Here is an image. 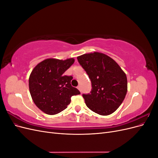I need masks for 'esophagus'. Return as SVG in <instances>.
Returning a JSON list of instances; mask_svg holds the SVG:
<instances>
[{
    "instance_id": "obj_1",
    "label": "esophagus",
    "mask_w": 158,
    "mask_h": 158,
    "mask_svg": "<svg viewBox=\"0 0 158 158\" xmlns=\"http://www.w3.org/2000/svg\"><path fill=\"white\" fill-rule=\"evenodd\" d=\"M77 88L80 91V92H81V86H80V85H78V86L77 87Z\"/></svg>"
}]
</instances>
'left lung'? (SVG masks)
I'll use <instances>...</instances> for the list:
<instances>
[{
  "label": "left lung",
  "mask_w": 158,
  "mask_h": 158,
  "mask_svg": "<svg viewBox=\"0 0 158 158\" xmlns=\"http://www.w3.org/2000/svg\"><path fill=\"white\" fill-rule=\"evenodd\" d=\"M77 59L92 82L90 94L82 95L87 107L100 115L112 114L126 96V74L113 59L102 52L84 54Z\"/></svg>",
  "instance_id": "left-lung-1"
}]
</instances>
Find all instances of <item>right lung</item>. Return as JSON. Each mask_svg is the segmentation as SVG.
<instances>
[{"mask_svg":"<svg viewBox=\"0 0 158 158\" xmlns=\"http://www.w3.org/2000/svg\"><path fill=\"white\" fill-rule=\"evenodd\" d=\"M74 63L73 58L66 60L47 59L37 64L29 78V89L36 106L47 114H56L70 103L73 95L80 94L71 85L73 76L64 74Z\"/></svg>","mask_w":158,"mask_h":158,"instance_id":"right-lung-1","label":"right lung"}]
</instances>
